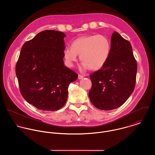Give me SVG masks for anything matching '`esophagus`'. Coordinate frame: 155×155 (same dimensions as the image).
<instances>
[{
    "mask_svg": "<svg viewBox=\"0 0 155 155\" xmlns=\"http://www.w3.org/2000/svg\"><path fill=\"white\" fill-rule=\"evenodd\" d=\"M84 78V76H82V75H81V74H79L78 75V79H83Z\"/></svg>",
    "mask_w": 155,
    "mask_h": 155,
    "instance_id": "34e87169",
    "label": "esophagus"
}]
</instances>
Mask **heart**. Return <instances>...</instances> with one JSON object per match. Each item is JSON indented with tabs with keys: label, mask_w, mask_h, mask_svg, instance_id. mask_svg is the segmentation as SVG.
Wrapping results in <instances>:
<instances>
[{
	"label": "heart",
	"mask_w": 155,
	"mask_h": 155,
	"mask_svg": "<svg viewBox=\"0 0 155 155\" xmlns=\"http://www.w3.org/2000/svg\"><path fill=\"white\" fill-rule=\"evenodd\" d=\"M111 45L109 39L104 35H89L81 36L71 43V47H66L63 51L67 66H73L77 61L78 55L82 61L81 70L89 68L97 70L102 68L107 61Z\"/></svg>",
	"instance_id": "heart-1"
}]
</instances>
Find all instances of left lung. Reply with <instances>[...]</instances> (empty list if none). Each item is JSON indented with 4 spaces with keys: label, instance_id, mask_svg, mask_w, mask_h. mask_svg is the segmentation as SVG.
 <instances>
[{
    "label": "left lung",
    "instance_id": "obj_1",
    "mask_svg": "<svg viewBox=\"0 0 155 155\" xmlns=\"http://www.w3.org/2000/svg\"><path fill=\"white\" fill-rule=\"evenodd\" d=\"M137 71L131 45L114 31L107 61L101 69L89 75L92 87L89 97L92 104L103 110L122 106L134 90Z\"/></svg>",
    "mask_w": 155,
    "mask_h": 155
}]
</instances>
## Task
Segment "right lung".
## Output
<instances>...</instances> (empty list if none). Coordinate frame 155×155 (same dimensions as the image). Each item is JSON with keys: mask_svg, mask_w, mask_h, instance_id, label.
I'll return each mask as SVG.
<instances>
[{"mask_svg": "<svg viewBox=\"0 0 155 155\" xmlns=\"http://www.w3.org/2000/svg\"><path fill=\"white\" fill-rule=\"evenodd\" d=\"M66 36L61 31L47 30L22 45L16 76L23 98L38 109L62 108L69 84L78 78V74L64 64Z\"/></svg>", "mask_w": 155, "mask_h": 155, "instance_id": "right-lung-1", "label": "right lung"}]
</instances>
